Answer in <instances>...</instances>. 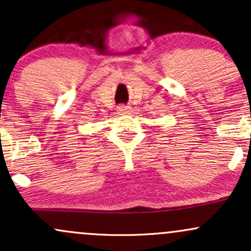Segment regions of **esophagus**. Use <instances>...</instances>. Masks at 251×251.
I'll return each instance as SVG.
<instances>
[{"label": "esophagus", "mask_w": 251, "mask_h": 251, "mask_svg": "<svg viewBox=\"0 0 251 251\" xmlns=\"http://www.w3.org/2000/svg\"><path fill=\"white\" fill-rule=\"evenodd\" d=\"M128 109H129V107L128 106H125V105H120V106H118L117 107V112L119 114H126L128 112Z\"/></svg>", "instance_id": "1"}]
</instances>
